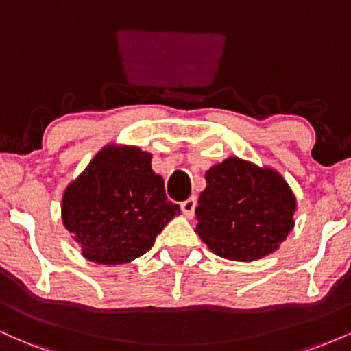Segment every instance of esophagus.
I'll use <instances>...</instances> for the list:
<instances>
[{
  "label": "esophagus",
  "mask_w": 351,
  "mask_h": 351,
  "mask_svg": "<svg viewBox=\"0 0 351 351\" xmlns=\"http://www.w3.org/2000/svg\"><path fill=\"white\" fill-rule=\"evenodd\" d=\"M195 209H196V196H191V198H188L186 201L181 203V211H183V215L186 217L195 216Z\"/></svg>",
  "instance_id": "esophagus-1"
}]
</instances>
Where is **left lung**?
Wrapping results in <instances>:
<instances>
[{"label":"left lung","mask_w":351,"mask_h":351,"mask_svg":"<svg viewBox=\"0 0 351 351\" xmlns=\"http://www.w3.org/2000/svg\"><path fill=\"white\" fill-rule=\"evenodd\" d=\"M204 178L196 232L216 256L251 263L279 249L297 208L279 173L231 156L209 168Z\"/></svg>","instance_id":"left-lung-1"}]
</instances>
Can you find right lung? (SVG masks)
<instances>
[{
    "label": "right lung",
    "mask_w": 351,
    "mask_h": 351,
    "mask_svg": "<svg viewBox=\"0 0 351 351\" xmlns=\"http://www.w3.org/2000/svg\"><path fill=\"white\" fill-rule=\"evenodd\" d=\"M180 215L138 147H108L94 156L62 198V223L86 259L125 264L150 251L156 236Z\"/></svg>",
    "instance_id": "add662e5"
}]
</instances>
